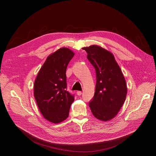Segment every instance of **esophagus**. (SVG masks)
Returning a JSON list of instances; mask_svg holds the SVG:
<instances>
[{"mask_svg":"<svg viewBox=\"0 0 156 156\" xmlns=\"http://www.w3.org/2000/svg\"><path fill=\"white\" fill-rule=\"evenodd\" d=\"M76 93H77V95H78V96L81 95L82 94V91H78Z\"/></svg>","mask_w":156,"mask_h":156,"instance_id":"34e87169","label":"esophagus"}]
</instances>
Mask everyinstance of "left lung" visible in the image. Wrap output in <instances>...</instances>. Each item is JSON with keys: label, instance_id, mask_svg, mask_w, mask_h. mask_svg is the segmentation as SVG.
Returning <instances> with one entry per match:
<instances>
[{"label": "left lung", "instance_id": "8db88e82", "mask_svg": "<svg viewBox=\"0 0 156 156\" xmlns=\"http://www.w3.org/2000/svg\"><path fill=\"white\" fill-rule=\"evenodd\" d=\"M83 50L95 69L97 79L95 94L89 106L96 118L107 121L118 114L125 102L127 90L125 78L110 52L95 45Z\"/></svg>", "mask_w": 156, "mask_h": 156}]
</instances>
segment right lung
<instances>
[{
  "label": "right lung",
  "mask_w": 156,
  "mask_h": 156,
  "mask_svg": "<svg viewBox=\"0 0 156 156\" xmlns=\"http://www.w3.org/2000/svg\"><path fill=\"white\" fill-rule=\"evenodd\" d=\"M74 55L66 48L59 49L48 57L38 73L34 95L38 108L48 121L57 123L69 116L74 94L69 92L66 70Z\"/></svg>",
  "instance_id": "obj_1"
}]
</instances>
